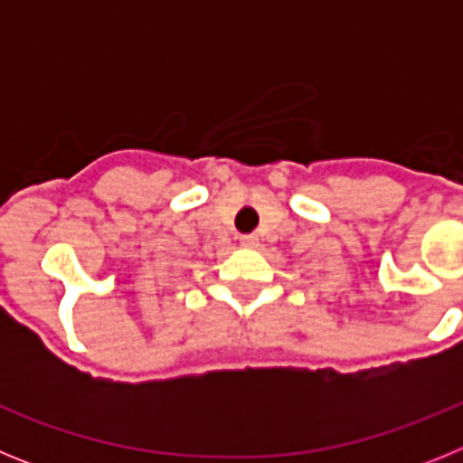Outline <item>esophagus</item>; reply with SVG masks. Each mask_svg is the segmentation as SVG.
I'll return each mask as SVG.
<instances>
[{
	"mask_svg": "<svg viewBox=\"0 0 463 463\" xmlns=\"http://www.w3.org/2000/svg\"><path fill=\"white\" fill-rule=\"evenodd\" d=\"M257 243H260V239L255 234L241 236V245H245V248H257Z\"/></svg>",
	"mask_w": 463,
	"mask_h": 463,
	"instance_id": "obj_1",
	"label": "esophagus"
}]
</instances>
